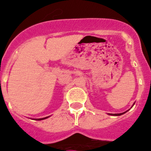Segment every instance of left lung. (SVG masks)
<instances>
[{
  "label": "left lung",
  "mask_w": 151,
  "mask_h": 151,
  "mask_svg": "<svg viewBox=\"0 0 151 151\" xmlns=\"http://www.w3.org/2000/svg\"><path fill=\"white\" fill-rule=\"evenodd\" d=\"M134 104H135V103H134V104H132V106L134 105ZM127 111H125V112H123V113H120V114H108L112 115V116H120V115L123 114H125V113H126V112H127Z\"/></svg>",
  "instance_id": "1"
}]
</instances>
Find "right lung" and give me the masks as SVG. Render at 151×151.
<instances>
[{
	"mask_svg": "<svg viewBox=\"0 0 151 151\" xmlns=\"http://www.w3.org/2000/svg\"><path fill=\"white\" fill-rule=\"evenodd\" d=\"M48 117L49 116H46V117H43V118H39V119H35V120H42V119H45Z\"/></svg>",
	"mask_w": 151,
	"mask_h": 151,
	"instance_id": "add662e5",
	"label": "right lung"
}]
</instances>
